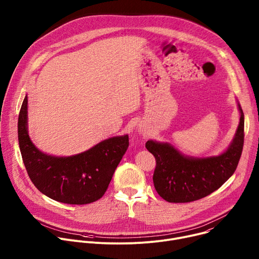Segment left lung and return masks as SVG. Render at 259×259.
Instances as JSON below:
<instances>
[{"label":"left lung","mask_w":259,"mask_h":259,"mask_svg":"<svg viewBox=\"0 0 259 259\" xmlns=\"http://www.w3.org/2000/svg\"><path fill=\"white\" fill-rule=\"evenodd\" d=\"M228 150L219 156L196 158L181 154L168 142L147 140L145 147L156 159L153 180L160 197L169 203H189L218 190L234 174L244 145V114Z\"/></svg>","instance_id":"1"}]
</instances>
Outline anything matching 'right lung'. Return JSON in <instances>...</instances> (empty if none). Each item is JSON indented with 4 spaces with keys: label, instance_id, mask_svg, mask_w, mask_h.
Masks as SVG:
<instances>
[{
    "label": "right lung",
    "instance_id": "obj_1",
    "mask_svg": "<svg viewBox=\"0 0 259 259\" xmlns=\"http://www.w3.org/2000/svg\"><path fill=\"white\" fill-rule=\"evenodd\" d=\"M18 142L27 174L42 194L64 204L85 205L106 192L129 146L128 135L105 139L90 150L69 157L39 151L27 132V96L18 117Z\"/></svg>",
    "mask_w": 259,
    "mask_h": 259
}]
</instances>
